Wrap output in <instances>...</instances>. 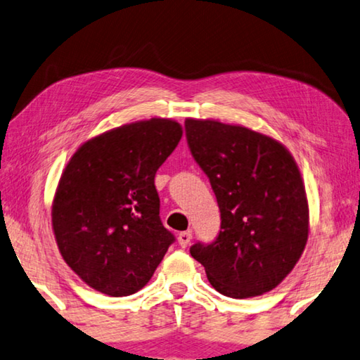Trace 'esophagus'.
<instances>
[{"label":"esophagus","mask_w":360,"mask_h":360,"mask_svg":"<svg viewBox=\"0 0 360 360\" xmlns=\"http://www.w3.org/2000/svg\"><path fill=\"white\" fill-rule=\"evenodd\" d=\"M191 238H193L191 231H181V233L179 234V244H180L181 247H186L188 244L191 243Z\"/></svg>","instance_id":"esophagus-1"}]
</instances>
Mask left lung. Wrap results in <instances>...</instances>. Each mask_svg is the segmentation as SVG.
<instances>
[{"label":"left lung","mask_w":360,"mask_h":360,"mask_svg":"<svg viewBox=\"0 0 360 360\" xmlns=\"http://www.w3.org/2000/svg\"><path fill=\"white\" fill-rule=\"evenodd\" d=\"M194 161L220 207V233L190 253L217 292L250 298L273 290L302 257L309 209L295 159L278 140L215 120L185 121Z\"/></svg>","instance_id":"8db88e82"}]
</instances>
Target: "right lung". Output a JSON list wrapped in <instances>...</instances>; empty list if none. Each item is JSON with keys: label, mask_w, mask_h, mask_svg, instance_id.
<instances>
[{"label": "right lung", "mask_w": 360, "mask_h": 360, "mask_svg": "<svg viewBox=\"0 0 360 360\" xmlns=\"http://www.w3.org/2000/svg\"><path fill=\"white\" fill-rule=\"evenodd\" d=\"M184 135L151 117L82 143L62 172L52 229L65 263L110 297H127L151 279L175 238L159 219L156 170Z\"/></svg>", "instance_id": "right-lung-1"}]
</instances>
